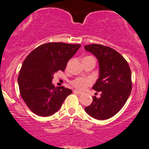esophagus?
<instances>
[{
    "label": "esophagus",
    "mask_w": 149,
    "mask_h": 149,
    "mask_svg": "<svg viewBox=\"0 0 149 149\" xmlns=\"http://www.w3.org/2000/svg\"><path fill=\"white\" fill-rule=\"evenodd\" d=\"M74 93H78V94H81V93H83L81 91H78V90H74V91H73Z\"/></svg>",
    "instance_id": "obj_1"
}]
</instances>
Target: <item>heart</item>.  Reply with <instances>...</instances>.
Wrapping results in <instances>:
<instances>
[{"label": "heart", "mask_w": 149, "mask_h": 149, "mask_svg": "<svg viewBox=\"0 0 149 149\" xmlns=\"http://www.w3.org/2000/svg\"><path fill=\"white\" fill-rule=\"evenodd\" d=\"M92 82L93 81L91 78L78 77L73 79L71 81V84L75 88H78V89H84L88 86L91 85Z\"/></svg>", "instance_id": "heart-1"}]
</instances>
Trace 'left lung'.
<instances>
[{
	"instance_id": "1",
	"label": "left lung",
	"mask_w": 149,
	"mask_h": 149,
	"mask_svg": "<svg viewBox=\"0 0 149 149\" xmlns=\"http://www.w3.org/2000/svg\"><path fill=\"white\" fill-rule=\"evenodd\" d=\"M84 49L98 60L99 76L93 89L101 93L99 98L93 96L92 103L84 110L95 119H109L122 109L131 93V70L123 56L113 48L90 44Z\"/></svg>"
}]
</instances>
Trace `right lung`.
<instances>
[{
  "instance_id": "1",
  "label": "right lung",
  "mask_w": 149,
  "mask_h": 149,
  "mask_svg": "<svg viewBox=\"0 0 149 149\" xmlns=\"http://www.w3.org/2000/svg\"><path fill=\"white\" fill-rule=\"evenodd\" d=\"M80 44L47 43L33 50L23 62L18 76L20 95L28 108L39 116L47 117L59 111L72 91L52 83L57 71H64Z\"/></svg>"
}]
</instances>
